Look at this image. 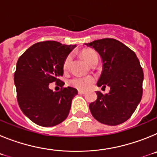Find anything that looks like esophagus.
I'll return each mask as SVG.
<instances>
[{
    "label": "esophagus",
    "mask_w": 157,
    "mask_h": 157,
    "mask_svg": "<svg viewBox=\"0 0 157 157\" xmlns=\"http://www.w3.org/2000/svg\"><path fill=\"white\" fill-rule=\"evenodd\" d=\"M78 94H86L85 91H82V90H78Z\"/></svg>",
    "instance_id": "1"
}]
</instances>
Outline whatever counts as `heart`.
<instances>
[{"label": "heart", "instance_id": "b5f03b06", "mask_svg": "<svg viewBox=\"0 0 157 157\" xmlns=\"http://www.w3.org/2000/svg\"><path fill=\"white\" fill-rule=\"evenodd\" d=\"M82 56L84 57V59L87 61V63L90 65H93L97 60H98V54L96 53L95 51L92 49H83L82 51ZM71 57L70 55L65 58L64 61L63 63V71H67L68 68L69 64H70ZM94 82V78L92 76H85V77H75L70 81L71 86H72L75 88H77L82 90H88Z\"/></svg>", "mask_w": 157, "mask_h": 157}]
</instances>
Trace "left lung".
Masks as SVG:
<instances>
[{"label": "left lung", "mask_w": 157, "mask_h": 157, "mask_svg": "<svg viewBox=\"0 0 157 157\" xmlns=\"http://www.w3.org/2000/svg\"><path fill=\"white\" fill-rule=\"evenodd\" d=\"M85 45L94 48L103 61L98 86H110L109 94L97 92V100L89 105L91 114L106 125L121 124L132 116L142 97L144 74L139 60L134 51L114 38Z\"/></svg>", "instance_id": "1"}]
</instances>
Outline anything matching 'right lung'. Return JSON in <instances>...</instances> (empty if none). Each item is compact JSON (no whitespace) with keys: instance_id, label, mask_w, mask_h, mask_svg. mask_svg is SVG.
<instances>
[{"instance_id":"right-lung-1","label":"right lung","mask_w":157,"mask_h":157,"mask_svg":"<svg viewBox=\"0 0 157 157\" xmlns=\"http://www.w3.org/2000/svg\"><path fill=\"white\" fill-rule=\"evenodd\" d=\"M75 45L55 41L35 43L19 56L14 74L19 108L27 117L41 127H53L66 120L76 89L63 87L65 58ZM56 82L61 90L53 92L48 85Z\"/></svg>"}]
</instances>
